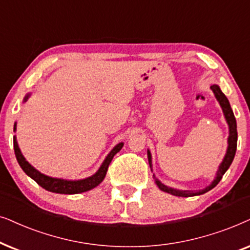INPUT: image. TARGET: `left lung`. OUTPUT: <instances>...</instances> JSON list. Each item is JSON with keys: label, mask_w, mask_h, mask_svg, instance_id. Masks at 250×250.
<instances>
[{"label": "left lung", "mask_w": 250, "mask_h": 250, "mask_svg": "<svg viewBox=\"0 0 250 250\" xmlns=\"http://www.w3.org/2000/svg\"><path fill=\"white\" fill-rule=\"evenodd\" d=\"M210 89L212 90V92H214L215 97L218 101L219 105H221L223 113H224V116L226 119V122H228V125H229V138H228V144H229L228 149H226V154L224 156V159H223L222 164L219 165L218 170H217V172H216V177L214 181L211 182V184L208 185L207 188H205L204 189H198V191H188V189H184V191H183V189L172 188H169V186H167V185L162 184V183L160 182L154 175H153L155 179V184L158 185V188L161 189V191L167 192V193H169V194L176 195V197H184V198L204 194V193L210 191L211 188H214L215 186L218 184L219 181H221L223 177V175L225 174L226 170L229 168V166H231L232 161H233L235 151H237V142H238L237 121H235L233 111H232L231 105H229V99L226 98V96L224 94H223L221 89H219V86L217 84H214L210 86ZM147 158H148L149 168H151V170H152V155L149 151H147Z\"/></svg>", "instance_id": "8db88e82"}]
</instances>
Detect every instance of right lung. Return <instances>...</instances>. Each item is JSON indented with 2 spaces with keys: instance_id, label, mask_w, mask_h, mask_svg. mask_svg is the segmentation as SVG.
Instances as JSON below:
<instances>
[{
  "instance_id": "1",
  "label": "right lung",
  "mask_w": 250,
  "mask_h": 250,
  "mask_svg": "<svg viewBox=\"0 0 250 250\" xmlns=\"http://www.w3.org/2000/svg\"><path fill=\"white\" fill-rule=\"evenodd\" d=\"M29 97V94L24 98V102H26ZM15 131H16V123H15ZM123 143H119L111 152L108 153V155L106 156V159L103 162L101 168L98 169V171L95 175L90 176V177L80 179V181H67V179H62V178H53L50 176H46L44 174H41L39 170L33 167L31 164H28L24 158V155L21 154V148H19L18 143H17L16 136L13 137V148H15V154L18 161L19 166H21L22 170L25 171V174L29 176L32 179L38 183L40 186H42L43 188L46 191L53 192V193H61V194H78V193L90 191L91 188L98 186L103 182V179L105 178L106 172H107L108 166L111 164L113 156L118 153L120 149L122 148Z\"/></svg>"
}]
</instances>
